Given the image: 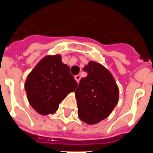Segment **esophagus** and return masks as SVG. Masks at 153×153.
<instances>
[{
	"label": "esophagus",
	"instance_id": "1",
	"mask_svg": "<svg viewBox=\"0 0 153 153\" xmlns=\"http://www.w3.org/2000/svg\"><path fill=\"white\" fill-rule=\"evenodd\" d=\"M74 79L76 80V82L79 83L80 81V79H81V76H80L79 74H78V75H75V76H74Z\"/></svg>",
	"mask_w": 153,
	"mask_h": 153
}]
</instances>
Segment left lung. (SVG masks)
I'll list each match as a JSON object with an SVG mask.
<instances>
[{
	"label": "left lung",
	"mask_w": 153,
	"mask_h": 153,
	"mask_svg": "<svg viewBox=\"0 0 153 153\" xmlns=\"http://www.w3.org/2000/svg\"><path fill=\"white\" fill-rule=\"evenodd\" d=\"M83 71L88 76L81 79L75 91L78 115L94 125L110 115L118 103L119 89L110 71L98 62L90 61Z\"/></svg>",
	"instance_id": "8db88e82"
}]
</instances>
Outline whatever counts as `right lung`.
Returning a JSON list of instances; mask_svg holds the SVG:
<instances>
[{
    "label": "right lung",
    "instance_id": "obj_1",
    "mask_svg": "<svg viewBox=\"0 0 153 153\" xmlns=\"http://www.w3.org/2000/svg\"><path fill=\"white\" fill-rule=\"evenodd\" d=\"M25 91L28 102L38 114L56 113L59 104L78 87L69 65L62 62L60 54L47 55L27 75Z\"/></svg>",
    "mask_w": 153,
    "mask_h": 153
}]
</instances>
